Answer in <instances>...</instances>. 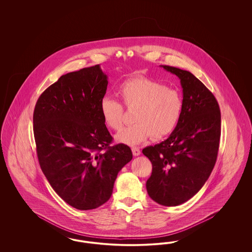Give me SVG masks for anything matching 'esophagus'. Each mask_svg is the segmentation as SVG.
I'll list each match as a JSON object with an SVG mask.
<instances>
[{"mask_svg":"<svg viewBox=\"0 0 252 252\" xmlns=\"http://www.w3.org/2000/svg\"><path fill=\"white\" fill-rule=\"evenodd\" d=\"M132 153L134 156H138L140 155V150L138 147H132Z\"/></svg>","mask_w":252,"mask_h":252,"instance_id":"obj_1","label":"esophagus"}]
</instances>
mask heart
Here are the masks:
<instances>
[{
    "label": "heart",
    "mask_w": 252,
    "mask_h": 252,
    "mask_svg": "<svg viewBox=\"0 0 252 252\" xmlns=\"http://www.w3.org/2000/svg\"><path fill=\"white\" fill-rule=\"evenodd\" d=\"M123 104L135 111L134 125L115 136L117 142L137 145L153 137L161 139L176 127L183 112L180 92L152 78L139 76L125 81L117 91ZM100 113L107 126L115 131L122 129L125 111L122 104L105 97L100 101Z\"/></svg>",
    "instance_id": "b5f03b06"
}]
</instances>
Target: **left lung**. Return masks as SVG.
<instances>
[{
    "mask_svg": "<svg viewBox=\"0 0 252 252\" xmlns=\"http://www.w3.org/2000/svg\"><path fill=\"white\" fill-rule=\"evenodd\" d=\"M162 67L180 78L183 112L166 140L142 151L153 164L146 188L157 203L176 206L192 198L214 169L221 137V112L214 94L190 72Z\"/></svg>",
    "mask_w": 252,
    "mask_h": 252,
    "instance_id": "8db88e82",
    "label": "left lung"
}]
</instances>
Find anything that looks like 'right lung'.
Returning a JSON list of instances; mask_svg holds the SVG:
<instances>
[{
  "mask_svg": "<svg viewBox=\"0 0 252 252\" xmlns=\"http://www.w3.org/2000/svg\"><path fill=\"white\" fill-rule=\"evenodd\" d=\"M106 75L99 64L62 76L38 97L33 132L40 168L70 206L92 210L111 198L118 172L132 159L100 113Z\"/></svg>",
  "mask_w": 252,
  "mask_h": 252,
  "instance_id": "obj_1",
  "label": "right lung"
}]
</instances>
